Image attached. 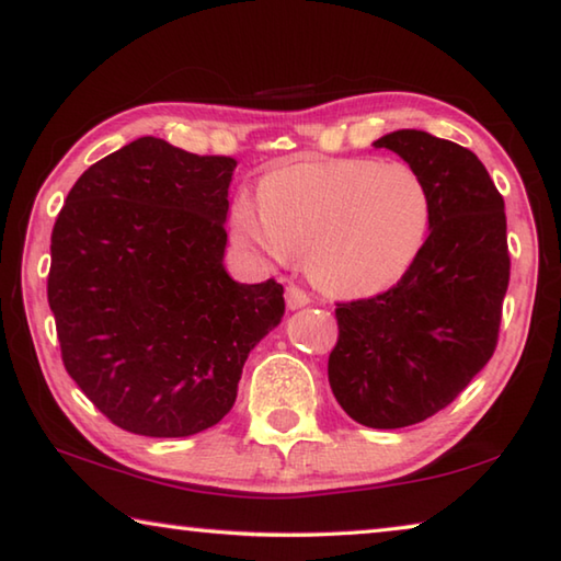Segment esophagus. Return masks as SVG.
I'll list each match as a JSON object with an SVG mask.
<instances>
[{
    "instance_id": "esophagus-1",
    "label": "esophagus",
    "mask_w": 561,
    "mask_h": 561,
    "mask_svg": "<svg viewBox=\"0 0 561 561\" xmlns=\"http://www.w3.org/2000/svg\"><path fill=\"white\" fill-rule=\"evenodd\" d=\"M309 301H311V299H309L307 291L299 289V287H294V284H289V287H287V307H289L291 311L307 307Z\"/></svg>"
}]
</instances>
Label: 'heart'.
Masks as SVG:
<instances>
[{
    "mask_svg": "<svg viewBox=\"0 0 561 561\" xmlns=\"http://www.w3.org/2000/svg\"><path fill=\"white\" fill-rule=\"evenodd\" d=\"M237 201L242 240L284 262L307 254L309 277L336 297H374L401 282L428 242L433 197L411 165L371 158L304 160Z\"/></svg>",
    "mask_w": 561,
    "mask_h": 561,
    "instance_id": "obj_1",
    "label": "heart"
}]
</instances>
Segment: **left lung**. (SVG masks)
<instances>
[{"label":"left lung","instance_id":"left-lung-1","mask_svg":"<svg viewBox=\"0 0 561 561\" xmlns=\"http://www.w3.org/2000/svg\"><path fill=\"white\" fill-rule=\"evenodd\" d=\"M425 180L428 242L411 272L371 299L336 304L329 386L368 428H405L443 411L497 344L510 282L505 201L472 150L403 128L374 140Z\"/></svg>","mask_w":561,"mask_h":561}]
</instances>
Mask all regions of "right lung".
Returning <instances> with one entry per match:
<instances>
[{
  "mask_svg": "<svg viewBox=\"0 0 561 561\" xmlns=\"http://www.w3.org/2000/svg\"><path fill=\"white\" fill-rule=\"evenodd\" d=\"M234 168L144 136L93 163L56 217L49 307L64 366L123 431L213 428L284 317L282 284L225 270Z\"/></svg>",
  "mask_w": 561,
  "mask_h": 561,
  "instance_id": "obj_1",
  "label": "right lung"
}]
</instances>
